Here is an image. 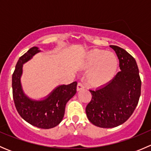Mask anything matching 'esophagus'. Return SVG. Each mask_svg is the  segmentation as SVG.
<instances>
[{"mask_svg": "<svg viewBox=\"0 0 151 151\" xmlns=\"http://www.w3.org/2000/svg\"><path fill=\"white\" fill-rule=\"evenodd\" d=\"M84 88H85V86H84V85L83 84V83H78V84H77V91H81V90L84 89Z\"/></svg>", "mask_w": 151, "mask_h": 151, "instance_id": "1", "label": "esophagus"}]
</instances>
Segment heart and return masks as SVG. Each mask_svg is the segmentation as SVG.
Here are the masks:
<instances>
[{
  "label": "heart",
  "instance_id": "1",
  "mask_svg": "<svg viewBox=\"0 0 151 151\" xmlns=\"http://www.w3.org/2000/svg\"><path fill=\"white\" fill-rule=\"evenodd\" d=\"M83 65L86 68H91L90 80L94 84L101 85L113 78L118 69V61L116 55L112 52L96 49L85 54Z\"/></svg>",
  "mask_w": 151,
  "mask_h": 151
}]
</instances>
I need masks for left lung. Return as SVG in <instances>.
Listing matches in <instances>:
<instances>
[{"label":"left lung","mask_w":151,"mask_h":151,"mask_svg":"<svg viewBox=\"0 0 151 151\" xmlns=\"http://www.w3.org/2000/svg\"><path fill=\"white\" fill-rule=\"evenodd\" d=\"M109 47L119 59L121 71L106 85L90 90L92 99L85 109L90 122L101 128H114L126 122L134 111L141 93L135 59L121 47Z\"/></svg>","instance_id":"8db88e82"}]
</instances>
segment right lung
Returning <instances> with one entry per match:
<instances>
[{
  "instance_id": "1",
  "label": "right lung",
  "mask_w": 151,
  "mask_h": 151,
  "mask_svg": "<svg viewBox=\"0 0 151 151\" xmlns=\"http://www.w3.org/2000/svg\"><path fill=\"white\" fill-rule=\"evenodd\" d=\"M40 52L39 47H33L19 58L12 75V92L19 115L32 126L48 129L55 127L62 121L66 103L77 93V83L58 85L40 99L30 98L24 92L21 83L22 67Z\"/></svg>"
}]
</instances>
